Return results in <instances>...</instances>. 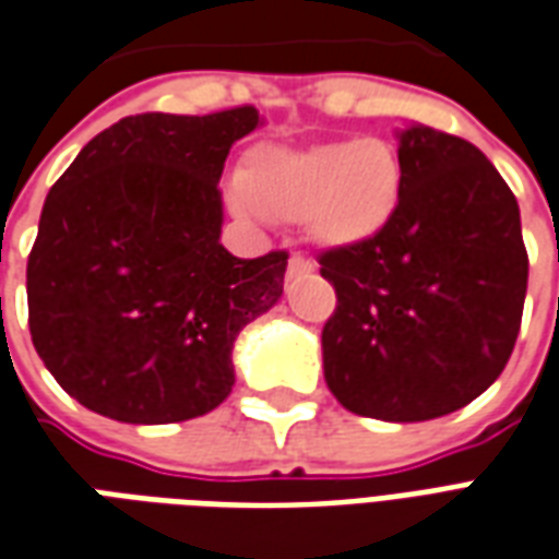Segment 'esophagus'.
<instances>
[{"mask_svg":"<svg viewBox=\"0 0 559 559\" xmlns=\"http://www.w3.org/2000/svg\"><path fill=\"white\" fill-rule=\"evenodd\" d=\"M308 272H313L311 260H305V258H299V254H293L290 263H287V275H290V278H296V275H308Z\"/></svg>","mask_w":559,"mask_h":559,"instance_id":"34e87169","label":"esophagus"}]
</instances>
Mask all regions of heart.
I'll use <instances>...</instances> for the list:
<instances>
[{
	"instance_id": "heart-1",
	"label": "heart",
	"mask_w": 559,
	"mask_h": 559,
	"mask_svg": "<svg viewBox=\"0 0 559 559\" xmlns=\"http://www.w3.org/2000/svg\"><path fill=\"white\" fill-rule=\"evenodd\" d=\"M234 201L248 216L301 222L322 251H355L394 225L406 163L394 142L361 135L308 147H258L242 165Z\"/></svg>"
}]
</instances>
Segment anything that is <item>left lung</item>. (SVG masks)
Segmentation results:
<instances>
[{
	"mask_svg": "<svg viewBox=\"0 0 559 559\" xmlns=\"http://www.w3.org/2000/svg\"><path fill=\"white\" fill-rule=\"evenodd\" d=\"M400 216L355 251H325L337 311L322 373L353 415L417 424L468 406L507 367L527 293L519 201L474 144L424 123L396 130Z\"/></svg>",
	"mask_w": 559,
	"mask_h": 559,
	"instance_id": "obj_1",
	"label": "left lung"
}]
</instances>
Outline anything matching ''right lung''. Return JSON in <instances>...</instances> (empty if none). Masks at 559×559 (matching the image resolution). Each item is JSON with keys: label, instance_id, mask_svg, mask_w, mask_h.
Returning <instances> with one entry per match:
<instances>
[{"label": "right lung", "instance_id": "1", "mask_svg": "<svg viewBox=\"0 0 559 559\" xmlns=\"http://www.w3.org/2000/svg\"><path fill=\"white\" fill-rule=\"evenodd\" d=\"M258 109L130 115L94 135L44 201L26 269L28 332L82 406L180 424L222 406L234 341L275 308L287 254L222 246L218 180Z\"/></svg>", "mask_w": 559, "mask_h": 559}]
</instances>
